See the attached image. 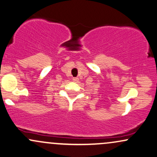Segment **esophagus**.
Instances as JSON below:
<instances>
[{
    "label": "esophagus",
    "mask_w": 157,
    "mask_h": 157,
    "mask_svg": "<svg viewBox=\"0 0 157 157\" xmlns=\"http://www.w3.org/2000/svg\"><path fill=\"white\" fill-rule=\"evenodd\" d=\"M73 82H77L78 81V78H77V77H73Z\"/></svg>",
    "instance_id": "34e87169"
}]
</instances>
